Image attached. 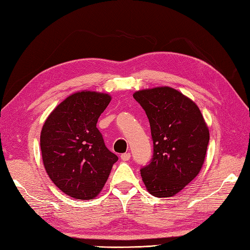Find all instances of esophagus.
<instances>
[{
	"mask_svg": "<svg viewBox=\"0 0 250 250\" xmlns=\"http://www.w3.org/2000/svg\"><path fill=\"white\" fill-rule=\"evenodd\" d=\"M120 157H121V160H122V161H129L130 158H131V153H130V152L122 153V155H121Z\"/></svg>",
	"mask_w": 250,
	"mask_h": 250,
	"instance_id": "34e87169",
	"label": "esophagus"
}]
</instances>
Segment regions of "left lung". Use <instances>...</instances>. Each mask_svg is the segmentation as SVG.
<instances>
[{
    "label": "left lung",
    "mask_w": 250,
    "mask_h": 250,
    "mask_svg": "<svg viewBox=\"0 0 250 250\" xmlns=\"http://www.w3.org/2000/svg\"><path fill=\"white\" fill-rule=\"evenodd\" d=\"M133 98L149 120L153 152L141 168L148 192L168 198L183 190L203 166L209 131L198 106L177 90H141Z\"/></svg>",
    "instance_id": "1"
}]
</instances>
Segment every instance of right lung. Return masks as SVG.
Returning a JSON list of instances; mask_svg holds the SVG:
<instances>
[{
  "label": "right lung",
  "mask_w": 250,
  "mask_h": 250,
  "mask_svg": "<svg viewBox=\"0 0 250 250\" xmlns=\"http://www.w3.org/2000/svg\"><path fill=\"white\" fill-rule=\"evenodd\" d=\"M110 102L108 94L82 91L52 110L41 133V150L48 176L65 194L91 200L103 189L118 160L97 128Z\"/></svg>",
  "instance_id": "1"
}]
</instances>
